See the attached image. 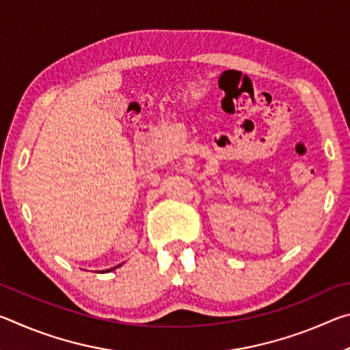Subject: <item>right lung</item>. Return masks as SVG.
<instances>
[{"label":"right lung","mask_w":350,"mask_h":350,"mask_svg":"<svg viewBox=\"0 0 350 350\" xmlns=\"http://www.w3.org/2000/svg\"><path fill=\"white\" fill-rule=\"evenodd\" d=\"M120 265H122V264H118L117 267H120ZM117 267H114V269H117ZM114 269H109V270H106V271H111V270H114Z\"/></svg>","instance_id":"add662e5"}]
</instances>
